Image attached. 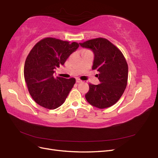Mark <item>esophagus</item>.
Returning <instances> with one entry per match:
<instances>
[{"label": "esophagus", "mask_w": 158, "mask_h": 158, "mask_svg": "<svg viewBox=\"0 0 158 158\" xmlns=\"http://www.w3.org/2000/svg\"><path fill=\"white\" fill-rule=\"evenodd\" d=\"M82 82V81L80 80L79 78H76V82H77V83H81Z\"/></svg>", "instance_id": "esophagus-1"}]
</instances>
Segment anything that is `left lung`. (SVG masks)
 I'll use <instances>...</instances> for the list:
<instances>
[{
  "label": "left lung",
  "instance_id": "1",
  "mask_svg": "<svg viewBox=\"0 0 158 158\" xmlns=\"http://www.w3.org/2000/svg\"><path fill=\"white\" fill-rule=\"evenodd\" d=\"M94 55L92 69L99 73L98 85L89 84L85 95L87 102L99 108H107L115 104L125 92L128 80V64L125 56L116 46L105 38H96L80 43Z\"/></svg>",
  "mask_w": 158,
  "mask_h": 158
}]
</instances>
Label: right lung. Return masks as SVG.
<instances>
[{"instance_id": "obj_1", "label": "right lung", "mask_w": 158, "mask_h": 158, "mask_svg": "<svg viewBox=\"0 0 158 158\" xmlns=\"http://www.w3.org/2000/svg\"><path fill=\"white\" fill-rule=\"evenodd\" d=\"M76 42L47 37L40 41L27 55L23 74L33 100L49 109L60 107L76 82L74 78L54 77L55 69L64 65L69 56L78 48Z\"/></svg>"}]
</instances>
